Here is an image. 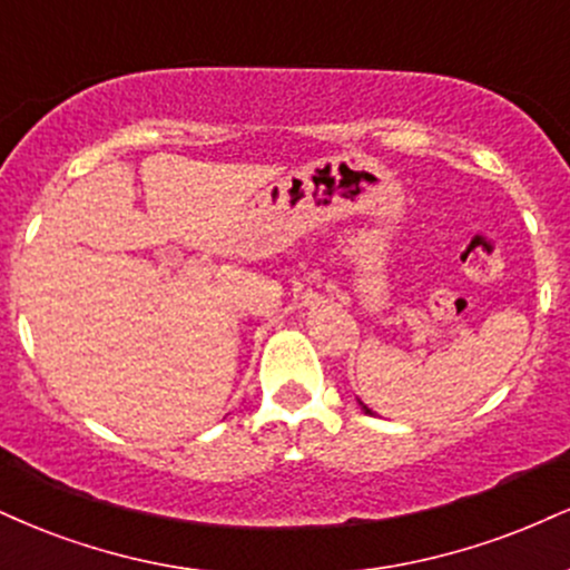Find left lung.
Masks as SVG:
<instances>
[{
	"label": "left lung",
	"mask_w": 570,
	"mask_h": 570,
	"mask_svg": "<svg viewBox=\"0 0 570 570\" xmlns=\"http://www.w3.org/2000/svg\"><path fill=\"white\" fill-rule=\"evenodd\" d=\"M363 409H366V406H363ZM366 414H372V409H366Z\"/></svg>",
	"instance_id": "1"
}]
</instances>
